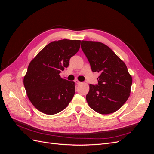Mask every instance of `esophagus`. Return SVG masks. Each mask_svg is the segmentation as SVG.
Returning a JSON list of instances; mask_svg holds the SVG:
<instances>
[{"label": "esophagus", "mask_w": 154, "mask_h": 154, "mask_svg": "<svg viewBox=\"0 0 154 154\" xmlns=\"http://www.w3.org/2000/svg\"><path fill=\"white\" fill-rule=\"evenodd\" d=\"M75 82L77 83L78 85H80V84H81V83H82V82H80V81H78V80H75Z\"/></svg>", "instance_id": "1"}]
</instances>
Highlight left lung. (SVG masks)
Here are the masks:
<instances>
[{"instance_id": "obj_1", "label": "left lung", "mask_w": 154, "mask_h": 154, "mask_svg": "<svg viewBox=\"0 0 154 154\" xmlns=\"http://www.w3.org/2000/svg\"><path fill=\"white\" fill-rule=\"evenodd\" d=\"M81 48L92 72L100 74L97 85H89L86 100L101 114L115 112L128 100L132 79L125 63L114 51L99 42L82 40Z\"/></svg>"}]
</instances>
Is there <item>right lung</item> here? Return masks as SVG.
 Here are the masks:
<instances>
[{"mask_svg": "<svg viewBox=\"0 0 154 154\" xmlns=\"http://www.w3.org/2000/svg\"><path fill=\"white\" fill-rule=\"evenodd\" d=\"M80 40L53 41L30 62L24 85L31 103L41 112L57 114L65 109L75 93L74 82L60 77L69 60L80 49Z\"/></svg>", "mask_w": 154, "mask_h": 154, "instance_id": "1", "label": "right lung"}]
</instances>
